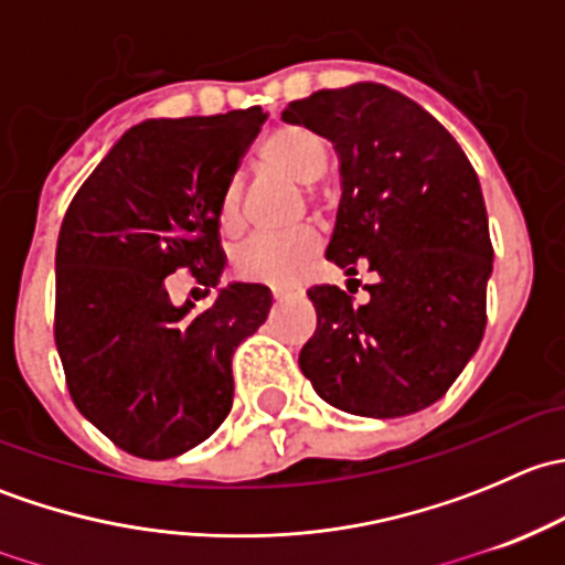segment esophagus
Here are the masks:
<instances>
[{
	"label": "esophagus",
	"mask_w": 565,
	"mask_h": 565,
	"mask_svg": "<svg viewBox=\"0 0 565 565\" xmlns=\"http://www.w3.org/2000/svg\"><path fill=\"white\" fill-rule=\"evenodd\" d=\"M287 289H281V287H273V298H276V300H284V298H287Z\"/></svg>",
	"instance_id": "obj_1"
}]
</instances>
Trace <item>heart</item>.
Wrapping results in <instances>:
<instances>
[{"instance_id":"1","label":"heart","mask_w":565,"mask_h":565,"mask_svg":"<svg viewBox=\"0 0 565 565\" xmlns=\"http://www.w3.org/2000/svg\"><path fill=\"white\" fill-rule=\"evenodd\" d=\"M259 161L270 172H278L300 185H311L324 174L328 150L311 130L278 128L259 147ZM218 230L224 235H237L243 230V188L232 180L218 199ZM319 250V232L311 226L287 232V235H254L232 256L237 276L248 281L289 287L300 278Z\"/></svg>"}]
</instances>
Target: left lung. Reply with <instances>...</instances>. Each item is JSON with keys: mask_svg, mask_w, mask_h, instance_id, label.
Returning a JSON list of instances; mask_svg holds the SVG:
<instances>
[{"mask_svg": "<svg viewBox=\"0 0 565 565\" xmlns=\"http://www.w3.org/2000/svg\"><path fill=\"white\" fill-rule=\"evenodd\" d=\"M281 119L324 136L339 156L341 202L324 256L347 276L358 265L377 273L366 303L330 284L309 289L317 330L300 372L344 413L426 409L487 328L492 243L476 169L429 111L383 84L319 89Z\"/></svg>", "mask_w": 565, "mask_h": 565, "instance_id": "left-lung-1", "label": "left lung"}]
</instances>
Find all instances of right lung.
Masks as SVG:
<instances>
[{
    "instance_id": "obj_1",
    "label": "right lung",
    "mask_w": 565,
    "mask_h": 565,
    "mask_svg": "<svg viewBox=\"0 0 565 565\" xmlns=\"http://www.w3.org/2000/svg\"><path fill=\"white\" fill-rule=\"evenodd\" d=\"M267 114L145 119L119 136L56 241L54 339L78 413L122 451L172 459L232 409V355L267 319L270 289L232 281L202 315L174 306L180 267L218 287V199Z\"/></svg>"
}]
</instances>
